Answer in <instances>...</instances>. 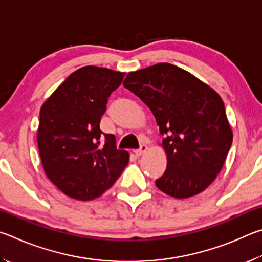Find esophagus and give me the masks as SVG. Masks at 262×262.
Wrapping results in <instances>:
<instances>
[{
  "instance_id": "obj_1",
  "label": "esophagus",
  "mask_w": 262,
  "mask_h": 262,
  "mask_svg": "<svg viewBox=\"0 0 262 262\" xmlns=\"http://www.w3.org/2000/svg\"><path fill=\"white\" fill-rule=\"evenodd\" d=\"M148 149V147H147V145H145V144H143V145H141L140 146V147L138 148V149H136L135 150V153H136V155H137V157H140V155H143L145 152H146V150H147Z\"/></svg>"
}]
</instances>
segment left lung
Instances as JSON below:
<instances>
[{"instance_id": "8db88e82", "label": "left lung", "mask_w": 262, "mask_h": 262, "mask_svg": "<svg viewBox=\"0 0 262 262\" xmlns=\"http://www.w3.org/2000/svg\"><path fill=\"white\" fill-rule=\"evenodd\" d=\"M123 86L152 110L164 136L167 169L155 185L178 199L203 192L221 171L232 144L221 96L169 63L130 72Z\"/></svg>"}]
</instances>
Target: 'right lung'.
<instances>
[{"instance_id": "add662e5", "label": "right lung", "mask_w": 262, "mask_h": 262, "mask_svg": "<svg viewBox=\"0 0 262 262\" xmlns=\"http://www.w3.org/2000/svg\"><path fill=\"white\" fill-rule=\"evenodd\" d=\"M124 76L105 68H80L41 107V162L53 184L73 199L98 198L128 162L126 150L116 148L115 136L100 130L108 98Z\"/></svg>"}]
</instances>
